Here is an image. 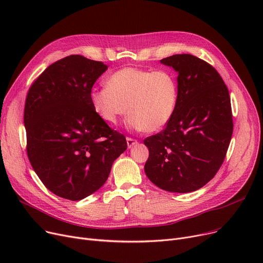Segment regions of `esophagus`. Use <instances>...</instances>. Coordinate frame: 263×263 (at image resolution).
Returning a JSON list of instances; mask_svg holds the SVG:
<instances>
[{
  "instance_id": "1",
  "label": "esophagus",
  "mask_w": 263,
  "mask_h": 263,
  "mask_svg": "<svg viewBox=\"0 0 263 263\" xmlns=\"http://www.w3.org/2000/svg\"><path fill=\"white\" fill-rule=\"evenodd\" d=\"M137 144V141L134 140V139H131V137H127V145H128V148H132L134 145Z\"/></svg>"
}]
</instances>
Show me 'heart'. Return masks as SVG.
I'll use <instances>...</instances> for the list:
<instances>
[{
    "label": "heart",
    "mask_w": 263,
    "mask_h": 263,
    "mask_svg": "<svg viewBox=\"0 0 263 263\" xmlns=\"http://www.w3.org/2000/svg\"><path fill=\"white\" fill-rule=\"evenodd\" d=\"M178 99L175 77L166 70L134 67L119 69L106 79V86L92 87L89 101L95 112L109 124L130 115L129 126L156 132L172 119Z\"/></svg>",
    "instance_id": "heart-1"
}]
</instances>
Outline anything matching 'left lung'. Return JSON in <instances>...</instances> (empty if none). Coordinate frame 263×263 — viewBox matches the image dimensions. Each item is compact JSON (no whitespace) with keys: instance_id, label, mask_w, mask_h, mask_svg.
I'll use <instances>...</instances> for the list:
<instances>
[{"instance_id":"left-lung-1","label":"left lung","mask_w":263,"mask_h":263,"mask_svg":"<svg viewBox=\"0 0 263 263\" xmlns=\"http://www.w3.org/2000/svg\"><path fill=\"white\" fill-rule=\"evenodd\" d=\"M160 62L178 73V99L166 128L144 141L145 173L162 190L190 193L208 183L226 157L233 130L229 91L215 69L194 55Z\"/></svg>"}]
</instances>
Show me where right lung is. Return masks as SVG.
I'll list each match as a JSON object with an SVG mask.
<instances>
[{
    "mask_svg": "<svg viewBox=\"0 0 263 263\" xmlns=\"http://www.w3.org/2000/svg\"><path fill=\"white\" fill-rule=\"evenodd\" d=\"M106 69L70 55L50 65L27 92V157L45 186L65 199L81 200L98 191L127 149L126 137L110 129L89 101V90Z\"/></svg>",
    "mask_w": 263,
    "mask_h": 263,
    "instance_id": "right-lung-1",
    "label": "right lung"
}]
</instances>
